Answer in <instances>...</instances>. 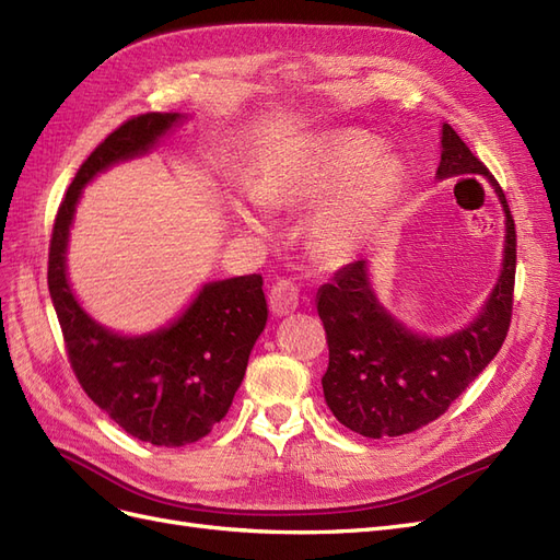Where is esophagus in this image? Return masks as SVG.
I'll return each instance as SVG.
<instances>
[{"label": "esophagus", "instance_id": "obj_1", "mask_svg": "<svg viewBox=\"0 0 560 560\" xmlns=\"http://www.w3.org/2000/svg\"><path fill=\"white\" fill-rule=\"evenodd\" d=\"M268 303H270V311H273L278 317L294 313L299 306V287L292 280H278L268 294Z\"/></svg>", "mask_w": 560, "mask_h": 560}]
</instances>
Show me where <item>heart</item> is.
I'll return each mask as SVG.
<instances>
[{
	"label": "heart",
	"mask_w": 560,
	"mask_h": 560,
	"mask_svg": "<svg viewBox=\"0 0 560 560\" xmlns=\"http://www.w3.org/2000/svg\"><path fill=\"white\" fill-rule=\"evenodd\" d=\"M404 171L395 156H381V144L362 132H338L311 147L284 173L257 186V196L231 202L233 217L249 231H266V206L319 202L313 241L327 259H346L358 249L378 219L395 206ZM330 200L327 201L326 198Z\"/></svg>",
	"instance_id": "heart-1"
}]
</instances>
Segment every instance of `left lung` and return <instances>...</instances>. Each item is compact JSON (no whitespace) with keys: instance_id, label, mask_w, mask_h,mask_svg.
<instances>
[{"instance_id":"left-lung-1","label":"left lung","mask_w":560,"mask_h":560,"mask_svg":"<svg viewBox=\"0 0 560 560\" xmlns=\"http://www.w3.org/2000/svg\"><path fill=\"white\" fill-rule=\"evenodd\" d=\"M436 179L481 175L504 212L502 268L479 313L446 336L406 327L374 292L369 261L338 270L317 292L329 366L322 376L325 401L341 425L369 439L399 436L436 420L495 358L512 319L516 231L504 194L457 132L442 126Z\"/></svg>"}]
</instances>
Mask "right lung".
<instances>
[{"instance_id": "1", "label": "right lung", "mask_w": 560, "mask_h": 560, "mask_svg": "<svg viewBox=\"0 0 560 560\" xmlns=\"http://www.w3.org/2000/svg\"><path fill=\"white\" fill-rule=\"evenodd\" d=\"M186 118L154 112L116 128L67 189L48 252V292L81 387L118 428L165 448L198 442L226 416L268 319L264 280L254 273L206 282L165 327L121 334L79 303L67 249L83 186L118 163L151 154Z\"/></svg>"}]
</instances>
